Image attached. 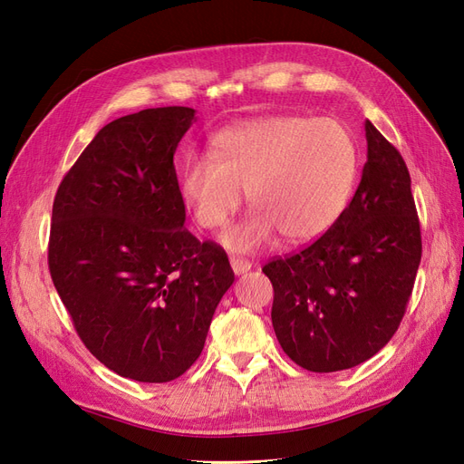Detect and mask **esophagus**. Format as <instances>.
I'll list each match as a JSON object with an SVG mask.
<instances>
[{
  "mask_svg": "<svg viewBox=\"0 0 464 464\" xmlns=\"http://www.w3.org/2000/svg\"><path fill=\"white\" fill-rule=\"evenodd\" d=\"M230 265H232V271L236 275H244L251 269V263L244 257H230Z\"/></svg>",
  "mask_w": 464,
  "mask_h": 464,
  "instance_id": "esophagus-1",
  "label": "esophagus"
}]
</instances>
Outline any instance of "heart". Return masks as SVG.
Here are the masks:
<instances>
[{"label":"heart","mask_w":464,"mask_h":464,"mask_svg":"<svg viewBox=\"0 0 464 464\" xmlns=\"http://www.w3.org/2000/svg\"><path fill=\"white\" fill-rule=\"evenodd\" d=\"M358 162L356 139L341 121L271 116L220 131L210 154H189L179 189L203 228L227 224L246 191L254 210L224 234V246L256 251L276 232L294 244L325 234L350 201Z\"/></svg>","instance_id":"b5f03b06"}]
</instances>
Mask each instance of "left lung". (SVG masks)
<instances>
[{
	"instance_id": "left-lung-1",
	"label": "left lung",
	"mask_w": 464,
	"mask_h": 464,
	"mask_svg": "<svg viewBox=\"0 0 464 464\" xmlns=\"http://www.w3.org/2000/svg\"><path fill=\"white\" fill-rule=\"evenodd\" d=\"M366 139L368 162L341 218L263 266L276 339L307 372H341L377 354L401 325L422 259L409 168L372 121Z\"/></svg>"
}]
</instances>
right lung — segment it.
<instances>
[{
    "label": "right lung",
    "mask_w": 464,
    "mask_h": 464,
    "mask_svg": "<svg viewBox=\"0 0 464 464\" xmlns=\"http://www.w3.org/2000/svg\"><path fill=\"white\" fill-rule=\"evenodd\" d=\"M193 120V108L166 106L110 121L52 208L48 266L79 339L141 383L193 366L234 283L227 251L184 228L174 152Z\"/></svg>",
    "instance_id": "add662e5"
}]
</instances>
